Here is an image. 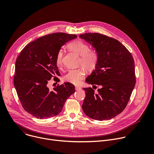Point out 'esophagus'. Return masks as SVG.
Instances as JSON below:
<instances>
[{
	"label": "esophagus",
	"mask_w": 154,
	"mask_h": 154,
	"mask_svg": "<svg viewBox=\"0 0 154 154\" xmlns=\"http://www.w3.org/2000/svg\"><path fill=\"white\" fill-rule=\"evenodd\" d=\"M75 89H76V91H79V90L81 89V88L79 86H75Z\"/></svg>",
	"instance_id": "esophagus-1"
}]
</instances>
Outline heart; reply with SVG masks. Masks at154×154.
<instances>
[{
	"label": "heart",
	"mask_w": 154,
	"mask_h": 154,
	"mask_svg": "<svg viewBox=\"0 0 154 154\" xmlns=\"http://www.w3.org/2000/svg\"><path fill=\"white\" fill-rule=\"evenodd\" d=\"M68 48L80 56L79 64L82 65L87 70H92L95 67L98 62V54L95 50L89 49V46L86 43L81 40H75L68 43ZM63 52L62 49L59 50L56 56V64L58 67L62 66V59ZM85 76V71L83 68L71 69L65 75L63 79L68 82L75 85L81 83Z\"/></svg>",
	"instance_id": "1"
}]
</instances>
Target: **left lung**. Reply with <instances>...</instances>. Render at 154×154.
Segmentation results:
<instances>
[{"label": "left lung", "mask_w": 154, "mask_h": 154, "mask_svg": "<svg viewBox=\"0 0 154 154\" xmlns=\"http://www.w3.org/2000/svg\"><path fill=\"white\" fill-rule=\"evenodd\" d=\"M79 37L91 45L98 56L95 69L86 81L101 86L97 94L91 88H83L82 110L95 120H108L123 111L134 88L133 58L121 42L101 33H85Z\"/></svg>", "instance_id": "8db88e82"}]
</instances>
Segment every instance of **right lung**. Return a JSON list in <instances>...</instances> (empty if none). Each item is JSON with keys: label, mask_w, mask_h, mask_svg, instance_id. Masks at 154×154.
<instances>
[{"label": "right lung", "mask_w": 154, "mask_h": 154, "mask_svg": "<svg viewBox=\"0 0 154 154\" xmlns=\"http://www.w3.org/2000/svg\"><path fill=\"white\" fill-rule=\"evenodd\" d=\"M77 36L57 32L48 34L27 45L15 63L14 86L26 111L38 119L58 115L66 100L75 93V86L64 82L50 91V79L60 76L56 56L62 46Z\"/></svg>", "instance_id": "1"}]
</instances>
